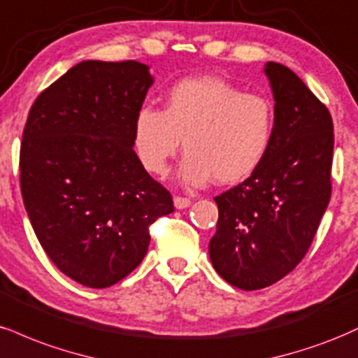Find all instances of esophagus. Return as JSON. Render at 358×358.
Listing matches in <instances>:
<instances>
[{"label":"esophagus","mask_w":358,"mask_h":358,"mask_svg":"<svg viewBox=\"0 0 358 358\" xmlns=\"http://www.w3.org/2000/svg\"><path fill=\"white\" fill-rule=\"evenodd\" d=\"M174 206L178 209H186L191 206V199L189 197H184V196H176L174 197Z\"/></svg>","instance_id":"34e87169"}]
</instances>
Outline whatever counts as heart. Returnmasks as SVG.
Segmentation results:
<instances>
[{
  "label": "heart",
  "instance_id": "b5f03b06",
  "mask_svg": "<svg viewBox=\"0 0 358 358\" xmlns=\"http://www.w3.org/2000/svg\"><path fill=\"white\" fill-rule=\"evenodd\" d=\"M275 124V107L266 96L206 75L174 83L162 110L152 105L138 108L132 142L142 166L164 176L182 138L184 180L203 186L214 178L229 186L258 171L271 147Z\"/></svg>",
  "mask_w": 358,
  "mask_h": 358
}]
</instances>
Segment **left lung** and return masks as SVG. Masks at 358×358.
Returning <instances> with one entry per match:
<instances>
[{
    "instance_id": "1",
    "label": "left lung",
    "mask_w": 358,
    "mask_h": 358,
    "mask_svg": "<svg viewBox=\"0 0 358 358\" xmlns=\"http://www.w3.org/2000/svg\"><path fill=\"white\" fill-rule=\"evenodd\" d=\"M275 96V136L255 174L214 197V270L229 285L262 289L305 258L331 196L334 122L288 66L264 69Z\"/></svg>"
}]
</instances>
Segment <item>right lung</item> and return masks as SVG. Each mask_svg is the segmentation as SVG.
Wrapping results in <instances>:
<instances>
[{
	"label": "right lung",
	"mask_w": 358,
	"mask_h": 358,
	"mask_svg": "<svg viewBox=\"0 0 358 358\" xmlns=\"http://www.w3.org/2000/svg\"><path fill=\"white\" fill-rule=\"evenodd\" d=\"M152 85L136 60L75 65L36 96L20 147V186L41 248L80 285L107 288L141 264L171 192L132 149Z\"/></svg>",
	"instance_id": "right-lung-1"
}]
</instances>
